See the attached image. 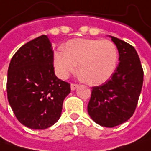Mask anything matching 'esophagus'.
Segmentation results:
<instances>
[{
    "mask_svg": "<svg viewBox=\"0 0 151 151\" xmlns=\"http://www.w3.org/2000/svg\"><path fill=\"white\" fill-rule=\"evenodd\" d=\"M78 87V85L76 84H71L70 85V89H71V91H75L76 88Z\"/></svg>",
    "mask_w": 151,
    "mask_h": 151,
    "instance_id": "34e87169",
    "label": "esophagus"
}]
</instances>
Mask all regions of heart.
I'll return each instance as SVG.
<instances>
[{
	"instance_id": "obj_1",
	"label": "heart",
	"mask_w": 151,
	"mask_h": 151,
	"mask_svg": "<svg viewBox=\"0 0 151 151\" xmlns=\"http://www.w3.org/2000/svg\"><path fill=\"white\" fill-rule=\"evenodd\" d=\"M119 52L109 40L76 38L68 41L64 50L54 54L55 71L60 78H66L76 70L79 65L80 77L89 85L104 83L116 70Z\"/></svg>"
}]
</instances>
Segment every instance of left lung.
Returning a JSON list of instances; mask_svg holds the SVG:
<instances>
[{
    "label": "left lung",
    "mask_w": 151,
    "mask_h": 151,
    "mask_svg": "<svg viewBox=\"0 0 151 151\" xmlns=\"http://www.w3.org/2000/svg\"><path fill=\"white\" fill-rule=\"evenodd\" d=\"M108 37L119 50V65L104 84L92 87L87 111L97 124L113 128L128 121L134 113L144 72L135 49L121 39Z\"/></svg>",
    "instance_id": "left-lung-1"
}]
</instances>
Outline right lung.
<instances>
[{
  "instance_id": "obj_1",
  "label": "right lung",
  "mask_w": 151,
  "mask_h": 151,
  "mask_svg": "<svg viewBox=\"0 0 151 151\" xmlns=\"http://www.w3.org/2000/svg\"><path fill=\"white\" fill-rule=\"evenodd\" d=\"M54 52L47 35L34 38L13 55L7 71L10 106L22 124L44 129L60 119L70 85L57 78Z\"/></svg>"
}]
</instances>
